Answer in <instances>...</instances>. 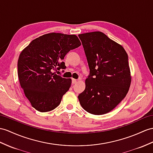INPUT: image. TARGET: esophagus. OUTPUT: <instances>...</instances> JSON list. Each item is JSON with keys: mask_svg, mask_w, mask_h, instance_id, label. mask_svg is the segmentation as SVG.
<instances>
[{"mask_svg": "<svg viewBox=\"0 0 153 153\" xmlns=\"http://www.w3.org/2000/svg\"><path fill=\"white\" fill-rule=\"evenodd\" d=\"M76 82H77L76 79H72V83L73 84H75Z\"/></svg>", "mask_w": 153, "mask_h": 153, "instance_id": "esophagus-1", "label": "esophagus"}]
</instances>
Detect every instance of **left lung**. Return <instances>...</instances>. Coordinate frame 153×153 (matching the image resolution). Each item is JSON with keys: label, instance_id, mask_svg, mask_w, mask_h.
Returning <instances> with one entry per match:
<instances>
[{"label": "left lung", "instance_id": "left-lung-1", "mask_svg": "<svg viewBox=\"0 0 153 153\" xmlns=\"http://www.w3.org/2000/svg\"><path fill=\"white\" fill-rule=\"evenodd\" d=\"M89 68L84 91L78 96L88 112L112 110L128 91L131 76L124 48L101 32L79 34Z\"/></svg>", "mask_w": 153, "mask_h": 153}]
</instances>
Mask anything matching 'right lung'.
<instances>
[{"label": "right lung", "instance_id": "obj_1", "mask_svg": "<svg viewBox=\"0 0 153 153\" xmlns=\"http://www.w3.org/2000/svg\"><path fill=\"white\" fill-rule=\"evenodd\" d=\"M80 45L76 35L53 32L32 40L21 52L17 62L19 80L36 110L46 112L60 104L71 79L58 75L54 71L65 69V56Z\"/></svg>", "mask_w": 153, "mask_h": 153}]
</instances>
